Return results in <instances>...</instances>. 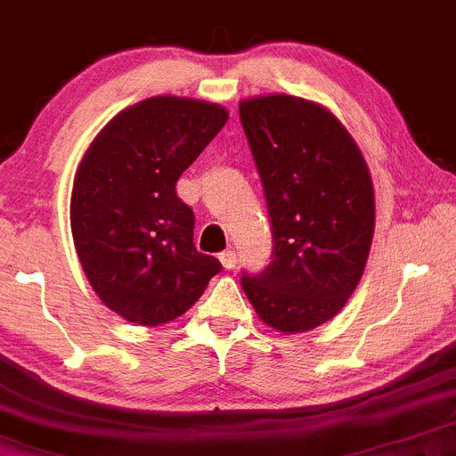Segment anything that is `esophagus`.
Listing matches in <instances>:
<instances>
[{"label":"esophagus","instance_id":"34e87169","mask_svg":"<svg viewBox=\"0 0 456 456\" xmlns=\"http://www.w3.org/2000/svg\"><path fill=\"white\" fill-rule=\"evenodd\" d=\"M219 261H222V265L226 269H232L234 265H237V254H234L232 249H228V252L219 254Z\"/></svg>","mask_w":456,"mask_h":456}]
</instances>
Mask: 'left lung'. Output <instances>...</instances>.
Returning <instances> with one entry per match:
<instances>
[{
	"label": "left lung",
	"mask_w": 456,
	"mask_h": 456,
	"mask_svg": "<svg viewBox=\"0 0 456 456\" xmlns=\"http://www.w3.org/2000/svg\"><path fill=\"white\" fill-rule=\"evenodd\" d=\"M273 230V261L241 285L282 335L313 330L346 306L374 239V184L359 145L326 106L272 93L239 102Z\"/></svg>",
	"instance_id": "1"
}]
</instances>
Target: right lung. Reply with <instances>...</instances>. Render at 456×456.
<instances>
[{
  "label": "right lung",
  "mask_w": 456,
  "mask_h": 456,
  "mask_svg": "<svg viewBox=\"0 0 456 456\" xmlns=\"http://www.w3.org/2000/svg\"><path fill=\"white\" fill-rule=\"evenodd\" d=\"M228 110L193 97L156 95L128 106L97 132L77 165L71 234L93 291L141 326L187 313L222 263L193 246V210L175 183Z\"/></svg>",
  "instance_id": "obj_1"
}]
</instances>
